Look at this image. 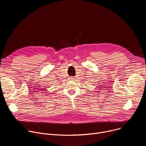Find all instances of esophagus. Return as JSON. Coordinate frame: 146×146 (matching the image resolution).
<instances>
[{
    "mask_svg": "<svg viewBox=\"0 0 146 146\" xmlns=\"http://www.w3.org/2000/svg\"><path fill=\"white\" fill-rule=\"evenodd\" d=\"M70 80H71V81H74V80H75V78H74V77H70Z\"/></svg>",
    "mask_w": 146,
    "mask_h": 146,
    "instance_id": "esophagus-1",
    "label": "esophagus"
}]
</instances>
